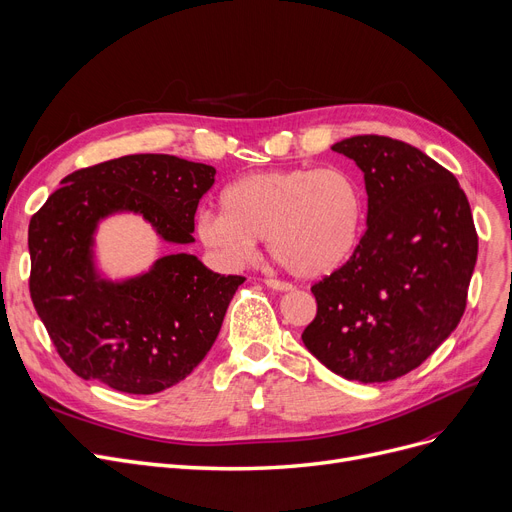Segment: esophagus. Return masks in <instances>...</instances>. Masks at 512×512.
<instances>
[{
  "instance_id": "1",
  "label": "esophagus",
  "mask_w": 512,
  "mask_h": 512,
  "mask_svg": "<svg viewBox=\"0 0 512 512\" xmlns=\"http://www.w3.org/2000/svg\"><path fill=\"white\" fill-rule=\"evenodd\" d=\"M264 283H266V287H271L275 291H291V289H294V285L279 281V279H264Z\"/></svg>"
}]
</instances>
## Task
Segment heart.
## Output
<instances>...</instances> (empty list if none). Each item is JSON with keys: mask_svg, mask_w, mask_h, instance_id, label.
Listing matches in <instances>:
<instances>
[{"mask_svg": "<svg viewBox=\"0 0 512 512\" xmlns=\"http://www.w3.org/2000/svg\"><path fill=\"white\" fill-rule=\"evenodd\" d=\"M223 212L202 210L196 235L231 266L269 239L271 256L291 275L316 279L335 273L354 254L364 200L344 168H279L239 177L221 193Z\"/></svg>", "mask_w": 512, "mask_h": 512, "instance_id": "obj_1", "label": "heart"}]
</instances>
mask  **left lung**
I'll return each instance as SVG.
<instances>
[{
  "instance_id": "left-lung-1",
  "label": "left lung",
  "mask_w": 512,
  "mask_h": 512,
  "mask_svg": "<svg viewBox=\"0 0 512 512\" xmlns=\"http://www.w3.org/2000/svg\"><path fill=\"white\" fill-rule=\"evenodd\" d=\"M331 150L364 173L367 231L342 269L312 285L316 316L302 342L335 375L392 381L465 312L477 262L471 206L450 170L404 141L356 135Z\"/></svg>"
}]
</instances>
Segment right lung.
Here are the masks:
<instances>
[{"label": "right lung", "instance_id": "1", "mask_svg": "<svg viewBox=\"0 0 512 512\" xmlns=\"http://www.w3.org/2000/svg\"><path fill=\"white\" fill-rule=\"evenodd\" d=\"M216 170L168 154H133L75 170L29 225V289L60 358L87 381L158 394L183 381L221 331L239 275L177 252L112 281L95 266L104 218L133 212L173 246L193 243V218Z\"/></svg>", "mask_w": 512, "mask_h": 512}]
</instances>
